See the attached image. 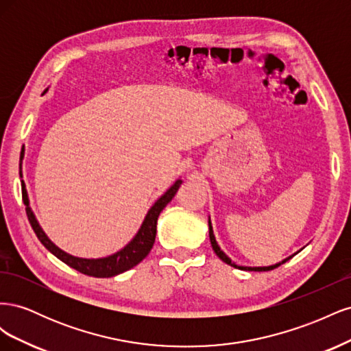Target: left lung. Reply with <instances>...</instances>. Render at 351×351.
Returning a JSON list of instances; mask_svg holds the SVG:
<instances>
[{
	"instance_id": "left-lung-1",
	"label": "left lung",
	"mask_w": 351,
	"mask_h": 351,
	"mask_svg": "<svg viewBox=\"0 0 351 351\" xmlns=\"http://www.w3.org/2000/svg\"><path fill=\"white\" fill-rule=\"evenodd\" d=\"M208 224H209V239H210V246H212V249H214V252L217 253V256L222 261V262H226L227 265H231V267H234V268H239V269H243V271H271V269H275V268H278L280 265H282L284 262H287L289 259H291L293 256H289L287 259H284V261H281V262H278V263H275V265H271V267H240V265H236L234 262H231V259L227 256V254L221 250V247L218 246V243H217V240H215V236H214V230H212V224H210V219L208 221ZM300 252V250H299Z\"/></svg>"
}]
</instances>
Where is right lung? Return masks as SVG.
I'll list each match as a JSON object with an SVG mask.
<instances>
[{"label":"right lung","mask_w":351,"mask_h":351,"mask_svg":"<svg viewBox=\"0 0 351 351\" xmlns=\"http://www.w3.org/2000/svg\"><path fill=\"white\" fill-rule=\"evenodd\" d=\"M48 89H45V92ZM22 155H25V154L22 152ZM22 177H23L22 176V159H20V178ZM182 183H183L182 180L178 178L177 182L155 202L152 208L147 210V214L142 222L139 231L136 232V236L132 239V241L129 244H125L121 250L115 252L114 254H110V256H107V258H98V259H84V258L73 256V254H69L64 250H61L58 246H56V244L48 239L44 230L40 228L38 219L35 218L34 212H32V209H30L27 190H26V184L23 180H22V196H23V204L26 205V214H27V219L30 222L32 228H34L39 241L44 244V246L52 254H54V256H57L60 261L69 265V267H71L73 269H76L84 275H89V277L110 278V277H115V275H119L124 271H129L130 268L136 267L137 263H141L147 256V253L151 252L154 243H155L158 217H159V214H161V210L169 204V202H171V199L177 193V190L180 186H182Z\"/></svg>","instance_id":"add662e5"}]
</instances>
